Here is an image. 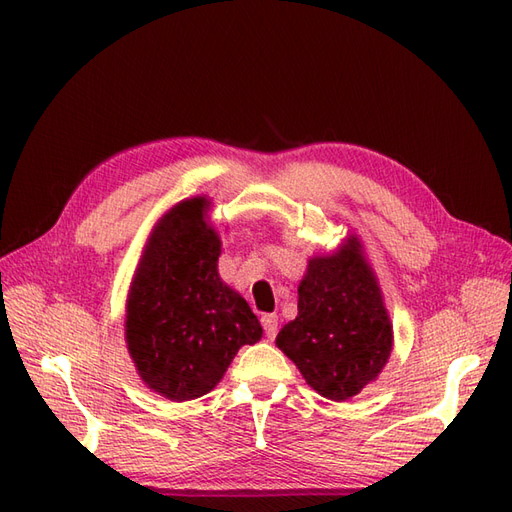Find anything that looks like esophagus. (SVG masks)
<instances>
[{"label": "esophagus", "instance_id": "1", "mask_svg": "<svg viewBox=\"0 0 512 512\" xmlns=\"http://www.w3.org/2000/svg\"><path fill=\"white\" fill-rule=\"evenodd\" d=\"M261 326H264V332L268 339H274L276 332H279V317H276L274 313H268L261 317Z\"/></svg>", "mask_w": 512, "mask_h": 512}]
</instances>
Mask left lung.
I'll return each mask as SVG.
<instances>
[{
	"label": "left lung",
	"instance_id": "obj_1",
	"mask_svg": "<svg viewBox=\"0 0 512 512\" xmlns=\"http://www.w3.org/2000/svg\"><path fill=\"white\" fill-rule=\"evenodd\" d=\"M276 347L306 384L332 401L356 397L382 373L392 324L358 238L309 261L298 287V317L281 328Z\"/></svg>",
	"mask_w": 512,
	"mask_h": 512
}]
</instances>
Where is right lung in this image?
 <instances>
[{
  "mask_svg": "<svg viewBox=\"0 0 512 512\" xmlns=\"http://www.w3.org/2000/svg\"><path fill=\"white\" fill-rule=\"evenodd\" d=\"M210 201L173 206L152 229L126 300V345L139 377L182 403L221 382L242 345L261 339L246 300L218 276L221 238Z\"/></svg>",
  "mask_w": 512,
  "mask_h": 512,
  "instance_id": "1",
  "label": "right lung"
}]
</instances>
